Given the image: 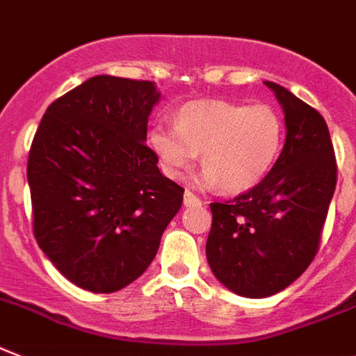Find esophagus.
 Masks as SVG:
<instances>
[{
	"mask_svg": "<svg viewBox=\"0 0 356 356\" xmlns=\"http://www.w3.org/2000/svg\"><path fill=\"white\" fill-rule=\"evenodd\" d=\"M202 201L197 195H193L192 192L184 193V206H201Z\"/></svg>",
	"mask_w": 356,
	"mask_h": 356,
	"instance_id": "esophagus-1",
	"label": "esophagus"
}]
</instances>
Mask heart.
Wrapping results in <instances>:
<instances>
[{
  "mask_svg": "<svg viewBox=\"0 0 356 356\" xmlns=\"http://www.w3.org/2000/svg\"><path fill=\"white\" fill-rule=\"evenodd\" d=\"M284 134V119L271 104L197 101L179 110L173 128L155 124L148 145L164 175L183 177L201 154V183L241 193L270 173Z\"/></svg>",
  "mask_w": 356,
  "mask_h": 356,
  "instance_id": "obj_1",
  "label": "heart"
}]
</instances>
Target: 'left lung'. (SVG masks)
I'll return each mask as SVG.
<instances>
[{
  "instance_id": "1",
  "label": "left lung",
  "mask_w": 356,
  "mask_h": 356,
  "mask_svg": "<svg viewBox=\"0 0 356 356\" xmlns=\"http://www.w3.org/2000/svg\"><path fill=\"white\" fill-rule=\"evenodd\" d=\"M282 104L286 143L261 183L211 202L208 264L237 295L264 298L297 280L321 246L337 186V159L324 118L284 86L266 81Z\"/></svg>"
}]
</instances>
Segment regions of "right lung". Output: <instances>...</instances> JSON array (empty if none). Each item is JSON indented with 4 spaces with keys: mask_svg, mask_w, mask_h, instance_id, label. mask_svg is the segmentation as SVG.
<instances>
[{
    "mask_svg": "<svg viewBox=\"0 0 356 356\" xmlns=\"http://www.w3.org/2000/svg\"><path fill=\"white\" fill-rule=\"evenodd\" d=\"M152 81L95 76L50 104L26 164L38 246L72 284L113 293L141 277L184 188L146 146Z\"/></svg>",
    "mask_w": 356,
    "mask_h": 356,
    "instance_id": "add662e5",
    "label": "right lung"
}]
</instances>
